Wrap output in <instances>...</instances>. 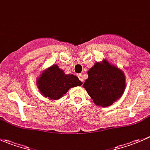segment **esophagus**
Returning <instances> with one entry per match:
<instances>
[{
    "label": "esophagus",
    "instance_id": "1",
    "mask_svg": "<svg viewBox=\"0 0 150 150\" xmlns=\"http://www.w3.org/2000/svg\"><path fill=\"white\" fill-rule=\"evenodd\" d=\"M78 78H79V79L81 80V81H82L83 83H84V79H83V78L82 77V74H78Z\"/></svg>",
    "mask_w": 150,
    "mask_h": 150
}]
</instances>
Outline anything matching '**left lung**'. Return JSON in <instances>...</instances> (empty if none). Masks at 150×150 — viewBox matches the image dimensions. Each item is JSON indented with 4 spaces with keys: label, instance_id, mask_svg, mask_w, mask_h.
<instances>
[{
    "label": "left lung",
    "instance_id": "8db88e82",
    "mask_svg": "<svg viewBox=\"0 0 150 150\" xmlns=\"http://www.w3.org/2000/svg\"><path fill=\"white\" fill-rule=\"evenodd\" d=\"M88 78L83 85L96 105L108 107L120 99L125 88V74L104 59L88 71Z\"/></svg>",
    "mask_w": 150,
    "mask_h": 150
}]
</instances>
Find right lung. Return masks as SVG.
Masks as SVG:
<instances>
[{
  "mask_svg": "<svg viewBox=\"0 0 150 150\" xmlns=\"http://www.w3.org/2000/svg\"><path fill=\"white\" fill-rule=\"evenodd\" d=\"M36 83L43 96L50 100H57L70 88L81 86L83 83L77 76L72 74L66 75L57 64H54L42 72Z\"/></svg>",
  "mask_w": 150,
  "mask_h": 150,
  "instance_id": "add662e5",
  "label": "right lung"
}]
</instances>
